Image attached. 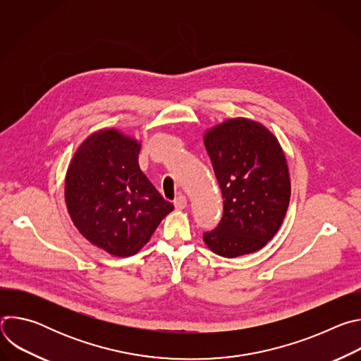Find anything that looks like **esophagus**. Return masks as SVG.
Segmentation results:
<instances>
[{"mask_svg": "<svg viewBox=\"0 0 361 361\" xmlns=\"http://www.w3.org/2000/svg\"><path fill=\"white\" fill-rule=\"evenodd\" d=\"M174 207L177 210H183L187 207V198L185 195H178L176 200H174Z\"/></svg>", "mask_w": 361, "mask_h": 361, "instance_id": "1", "label": "esophagus"}]
</instances>
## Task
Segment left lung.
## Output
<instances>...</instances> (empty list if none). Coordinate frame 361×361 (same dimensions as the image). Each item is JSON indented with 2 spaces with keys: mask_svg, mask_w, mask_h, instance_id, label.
I'll return each instance as SVG.
<instances>
[{
  "mask_svg": "<svg viewBox=\"0 0 361 361\" xmlns=\"http://www.w3.org/2000/svg\"><path fill=\"white\" fill-rule=\"evenodd\" d=\"M224 198L217 227L202 234L219 255L260 250L280 228L290 202V177L277 138L262 124L233 118L204 135Z\"/></svg>",
  "mask_w": 361,
  "mask_h": 361,
  "instance_id": "obj_1",
  "label": "left lung"
}]
</instances>
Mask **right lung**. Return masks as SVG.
<instances>
[{
    "label": "right lung",
    "instance_id": "add662e5",
    "mask_svg": "<svg viewBox=\"0 0 361 361\" xmlns=\"http://www.w3.org/2000/svg\"><path fill=\"white\" fill-rule=\"evenodd\" d=\"M140 144L117 130L90 135L66 177L73 223L94 245L118 257L135 254L174 205L138 166Z\"/></svg>",
    "mask_w": 361,
    "mask_h": 361
}]
</instances>
